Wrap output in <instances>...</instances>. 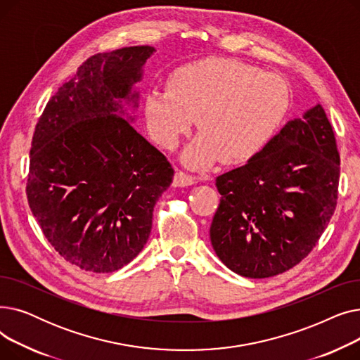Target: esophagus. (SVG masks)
Masks as SVG:
<instances>
[{"label":"esophagus","instance_id":"esophagus-1","mask_svg":"<svg viewBox=\"0 0 360 360\" xmlns=\"http://www.w3.org/2000/svg\"><path fill=\"white\" fill-rule=\"evenodd\" d=\"M195 182H197L195 176L188 175L182 172V170H179V172H176L174 176V186H190V185H194Z\"/></svg>","mask_w":360,"mask_h":360}]
</instances>
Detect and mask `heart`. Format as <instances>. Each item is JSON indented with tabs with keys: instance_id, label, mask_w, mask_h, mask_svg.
Masks as SVG:
<instances>
[{
	"instance_id": "b5f03b06",
	"label": "heart",
	"mask_w": 360,
	"mask_h": 360,
	"mask_svg": "<svg viewBox=\"0 0 360 360\" xmlns=\"http://www.w3.org/2000/svg\"><path fill=\"white\" fill-rule=\"evenodd\" d=\"M290 105L288 83L274 72L231 58H205L170 72L167 89H150L144 117L151 139L175 148L195 122L200 134L182 159L191 167L223 158L252 160L274 139Z\"/></svg>"
}]
</instances>
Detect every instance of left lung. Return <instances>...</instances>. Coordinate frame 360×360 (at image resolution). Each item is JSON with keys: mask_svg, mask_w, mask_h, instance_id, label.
I'll return each instance as SVG.
<instances>
[{"mask_svg": "<svg viewBox=\"0 0 360 360\" xmlns=\"http://www.w3.org/2000/svg\"><path fill=\"white\" fill-rule=\"evenodd\" d=\"M340 155L319 103L289 121L259 155L217 176L210 226L226 267L250 278L285 273L304 259L335 210Z\"/></svg>", "mask_w": 360, "mask_h": 360, "instance_id": "1", "label": "left lung"}]
</instances>
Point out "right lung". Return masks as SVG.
Segmentation results:
<instances>
[{
    "instance_id": "obj_1",
    "label": "right lung",
    "mask_w": 360,
    "mask_h": 360,
    "mask_svg": "<svg viewBox=\"0 0 360 360\" xmlns=\"http://www.w3.org/2000/svg\"><path fill=\"white\" fill-rule=\"evenodd\" d=\"M153 46L96 53L48 102L30 148L27 201L64 259L112 273L150 236L153 207L174 169L132 128Z\"/></svg>"
}]
</instances>
